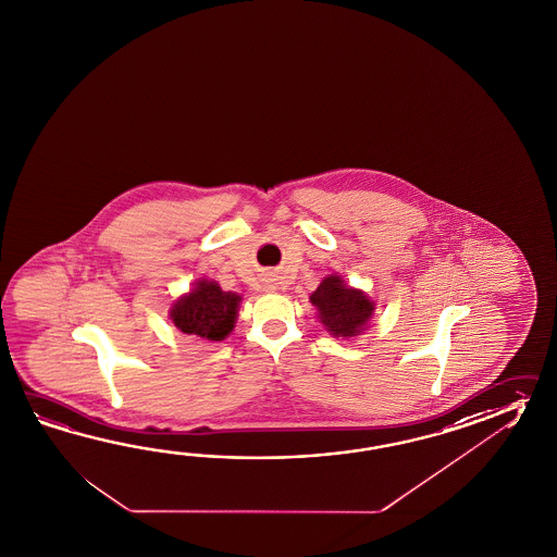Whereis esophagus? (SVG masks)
<instances>
[{"label": "esophagus", "mask_w": 557, "mask_h": 557, "mask_svg": "<svg viewBox=\"0 0 557 557\" xmlns=\"http://www.w3.org/2000/svg\"><path fill=\"white\" fill-rule=\"evenodd\" d=\"M263 287H265V289H268V292H273V289H277V285L273 284V280H268V282H265V285H263Z\"/></svg>", "instance_id": "esophagus-1"}]
</instances>
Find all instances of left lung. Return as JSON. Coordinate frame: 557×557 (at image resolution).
<instances>
[{"label":"left lung","mask_w":557,"mask_h":557,"mask_svg":"<svg viewBox=\"0 0 557 557\" xmlns=\"http://www.w3.org/2000/svg\"><path fill=\"white\" fill-rule=\"evenodd\" d=\"M323 327L334 337L359 335L373 315L375 304L361 289L344 284L339 275H327L309 296Z\"/></svg>","instance_id":"1"}]
</instances>
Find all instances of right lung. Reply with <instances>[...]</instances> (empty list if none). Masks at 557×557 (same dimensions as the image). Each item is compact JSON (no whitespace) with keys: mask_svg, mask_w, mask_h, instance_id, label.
Segmentation results:
<instances>
[{"mask_svg":"<svg viewBox=\"0 0 557 557\" xmlns=\"http://www.w3.org/2000/svg\"><path fill=\"white\" fill-rule=\"evenodd\" d=\"M239 301L242 297L223 292L218 282L198 280L189 294L173 304L170 318L184 334L222 342L234 330Z\"/></svg>","mask_w":557,"mask_h":557,"instance_id":"add662e5","label":"right lung"}]
</instances>
